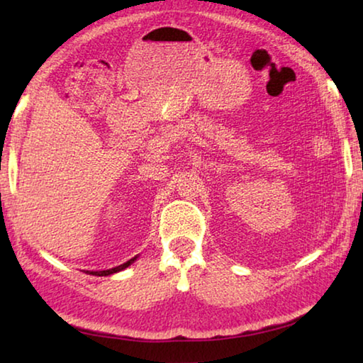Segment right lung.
Here are the masks:
<instances>
[{"mask_svg":"<svg viewBox=\"0 0 363 363\" xmlns=\"http://www.w3.org/2000/svg\"><path fill=\"white\" fill-rule=\"evenodd\" d=\"M135 260H136V257L127 260L125 264H122V265H118V267H114V269L101 270V272H88V270H86V273H90V275H94V277H108V275H112V273H117V272H121V270H123V269H127V267L132 265V264L135 262Z\"/></svg>","mask_w":363,"mask_h":363,"instance_id":"add662e5","label":"right lung"}]
</instances>
